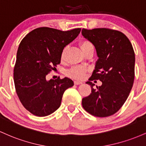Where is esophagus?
<instances>
[{"label": "esophagus", "mask_w": 146, "mask_h": 146, "mask_svg": "<svg viewBox=\"0 0 146 146\" xmlns=\"http://www.w3.org/2000/svg\"><path fill=\"white\" fill-rule=\"evenodd\" d=\"M74 83L75 85H80V84H82V82L79 81H74Z\"/></svg>", "instance_id": "34e87169"}]
</instances>
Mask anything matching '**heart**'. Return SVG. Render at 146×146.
<instances>
[{
  "mask_svg": "<svg viewBox=\"0 0 146 146\" xmlns=\"http://www.w3.org/2000/svg\"><path fill=\"white\" fill-rule=\"evenodd\" d=\"M79 45L83 53H85L89 49L94 47L93 44L90 40H86V39H83V40H81L79 42ZM67 50H68V47H64L63 50H62L61 54H60V58H61L62 60H65V56H66ZM87 72H88V69L85 68V67L74 66L67 72V75L73 78H83L86 75Z\"/></svg>",
  "mask_w": 146,
  "mask_h": 146,
  "instance_id": "1",
  "label": "heart"
}]
</instances>
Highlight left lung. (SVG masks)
<instances>
[{
	"label": "left lung",
	"mask_w": 146,
	"mask_h": 146,
	"mask_svg": "<svg viewBox=\"0 0 146 146\" xmlns=\"http://www.w3.org/2000/svg\"><path fill=\"white\" fill-rule=\"evenodd\" d=\"M83 36L96 48L99 59L89 81L92 92L82 99L86 111L98 117L115 114L128 97L135 80V56L127 37L108 28H83ZM100 80L101 86L94 89L91 81Z\"/></svg>",
	"instance_id": "1"
}]
</instances>
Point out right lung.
Listing matches in <instances>:
<instances>
[{
  "label": "right lung",
  "mask_w": 146,
  "mask_h": 146,
  "mask_svg": "<svg viewBox=\"0 0 146 146\" xmlns=\"http://www.w3.org/2000/svg\"><path fill=\"white\" fill-rule=\"evenodd\" d=\"M81 29L38 27L21 40L14 69V85L21 104L34 115L45 117L55 112L64 92L74 86L67 77L47 81L46 76L60 64L62 50Z\"/></svg>",
  "instance_id": "1"
}]
</instances>
